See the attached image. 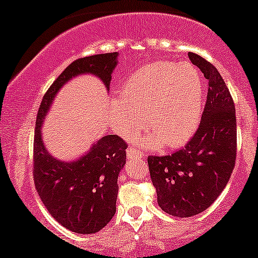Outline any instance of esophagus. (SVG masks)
Here are the masks:
<instances>
[{"label": "esophagus", "instance_id": "34e87169", "mask_svg": "<svg viewBox=\"0 0 258 258\" xmlns=\"http://www.w3.org/2000/svg\"><path fill=\"white\" fill-rule=\"evenodd\" d=\"M126 154H127V159H130V160L139 159V158H143L144 156L143 152H141V150H138V149H135L133 147L127 148Z\"/></svg>", "mask_w": 258, "mask_h": 258}]
</instances>
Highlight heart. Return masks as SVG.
I'll return each instance as SVG.
<instances>
[{
    "mask_svg": "<svg viewBox=\"0 0 258 258\" xmlns=\"http://www.w3.org/2000/svg\"><path fill=\"white\" fill-rule=\"evenodd\" d=\"M204 90L203 76L194 65L170 60L146 64L128 76L122 94L109 102L110 125L123 137H133L148 123L152 132L143 138L144 147L180 148L199 126Z\"/></svg>",
    "mask_w": 258,
    "mask_h": 258,
    "instance_id": "b5f03b06",
    "label": "heart"
}]
</instances>
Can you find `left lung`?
<instances>
[{"instance_id":"obj_1","label":"left lung","mask_w":258,"mask_h":258,"mask_svg":"<svg viewBox=\"0 0 258 258\" xmlns=\"http://www.w3.org/2000/svg\"><path fill=\"white\" fill-rule=\"evenodd\" d=\"M188 57L209 81L199 128L182 150L148 158L159 206L182 218L205 211L220 197L236 156L235 106L226 82L203 57L191 52Z\"/></svg>"}]
</instances>
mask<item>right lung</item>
I'll return each instance as SVG.
<instances>
[{
  "mask_svg": "<svg viewBox=\"0 0 258 258\" xmlns=\"http://www.w3.org/2000/svg\"><path fill=\"white\" fill-rule=\"evenodd\" d=\"M119 53L90 55L73 61L43 96L37 112L34 138V179L37 193L49 214L74 233L94 234L116 212L117 177L126 164V143L116 135H106L73 161H64L47 150L42 125L55 96L79 75L97 76L110 88L111 74Z\"/></svg>",
  "mask_w": 258,
  "mask_h": 258,
  "instance_id": "right-lung-1",
  "label": "right lung"
}]
</instances>
